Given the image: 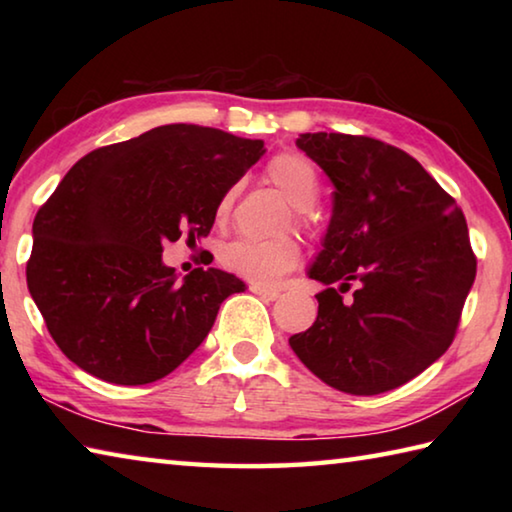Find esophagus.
<instances>
[{"mask_svg": "<svg viewBox=\"0 0 512 512\" xmlns=\"http://www.w3.org/2000/svg\"><path fill=\"white\" fill-rule=\"evenodd\" d=\"M250 291L259 296L262 300H277L280 298V291L271 289V287H262V284H250Z\"/></svg>", "mask_w": 512, "mask_h": 512, "instance_id": "esophagus-1", "label": "esophagus"}]
</instances>
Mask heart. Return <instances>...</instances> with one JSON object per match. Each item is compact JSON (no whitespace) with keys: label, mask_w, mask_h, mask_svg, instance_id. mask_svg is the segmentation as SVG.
<instances>
[{"label":"heart","mask_w":512,"mask_h":512,"mask_svg":"<svg viewBox=\"0 0 512 512\" xmlns=\"http://www.w3.org/2000/svg\"><path fill=\"white\" fill-rule=\"evenodd\" d=\"M266 176L277 189H282L284 196L296 207V221L305 225V210L316 203L320 194V178L314 162L300 153H280L268 162ZM235 196L237 187L228 189L221 196V201L216 203V221H223L230 214ZM298 262L300 246L293 237H277L266 241L235 239L228 241L219 250V264L225 271L255 284H273L284 273H289Z\"/></svg>","instance_id":"1"}]
</instances>
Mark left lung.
<instances>
[{"instance_id": "obj_1", "label": "left lung", "mask_w": 512, "mask_h": 512, "mask_svg": "<svg viewBox=\"0 0 512 512\" xmlns=\"http://www.w3.org/2000/svg\"><path fill=\"white\" fill-rule=\"evenodd\" d=\"M296 144L332 180L334 201L307 273L325 284L318 316L289 345L336 391H393L454 341L476 275L465 216L397 146L343 133H305Z\"/></svg>"}]
</instances>
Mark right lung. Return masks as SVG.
I'll return each mask as SVG.
<instances>
[{
	"mask_svg": "<svg viewBox=\"0 0 512 512\" xmlns=\"http://www.w3.org/2000/svg\"><path fill=\"white\" fill-rule=\"evenodd\" d=\"M262 140L169 124L74 164L33 221L27 284L69 361L110 384L167 377L205 341L221 302L246 289L219 268L178 280L167 241L210 235L221 196Z\"/></svg>",
	"mask_w": 512,
	"mask_h": 512,
	"instance_id": "1",
	"label": "right lung"
}]
</instances>
